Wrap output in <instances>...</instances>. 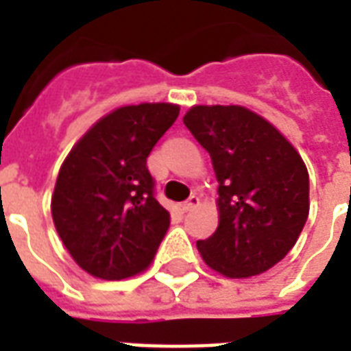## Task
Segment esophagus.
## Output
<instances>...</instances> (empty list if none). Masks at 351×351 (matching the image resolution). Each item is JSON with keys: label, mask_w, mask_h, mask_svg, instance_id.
I'll return each mask as SVG.
<instances>
[{"label": "esophagus", "mask_w": 351, "mask_h": 351, "mask_svg": "<svg viewBox=\"0 0 351 351\" xmlns=\"http://www.w3.org/2000/svg\"><path fill=\"white\" fill-rule=\"evenodd\" d=\"M197 205H199V195H195V193H193V195H190V197L184 201L182 208L184 210H191V208H195Z\"/></svg>", "instance_id": "obj_1"}]
</instances>
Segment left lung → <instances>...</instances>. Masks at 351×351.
Listing matches in <instances>:
<instances>
[{
	"label": "left lung",
	"instance_id": "obj_1",
	"mask_svg": "<svg viewBox=\"0 0 351 351\" xmlns=\"http://www.w3.org/2000/svg\"><path fill=\"white\" fill-rule=\"evenodd\" d=\"M184 123L210 154L220 221L197 241L205 263L248 278L286 258L308 218V171L293 145L250 108L195 105Z\"/></svg>",
	"mask_w": 351,
	"mask_h": 351
}]
</instances>
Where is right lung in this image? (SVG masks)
Returning a JSON list of instances; mask_svg holds the SVG:
<instances>
[{
	"mask_svg": "<svg viewBox=\"0 0 351 351\" xmlns=\"http://www.w3.org/2000/svg\"><path fill=\"white\" fill-rule=\"evenodd\" d=\"M178 112L173 103L116 108L62 163L52 220L71 258L95 278H130L152 263L171 218L154 197L146 158Z\"/></svg>",
	"mask_w": 351,
	"mask_h": 351,
	"instance_id": "obj_1",
	"label": "right lung"
}]
</instances>
